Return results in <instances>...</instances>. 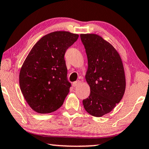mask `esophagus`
Wrapping results in <instances>:
<instances>
[{
	"mask_svg": "<svg viewBox=\"0 0 149 149\" xmlns=\"http://www.w3.org/2000/svg\"><path fill=\"white\" fill-rule=\"evenodd\" d=\"M80 84H81V81L79 80L75 81L74 82H73V86H74V87H76V86H79Z\"/></svg>",
	"mask_w": 149,
	"mask_h": 149,
	"instance_id": "esophagus-1",
	"label": "esophagus"
}]
</instances>
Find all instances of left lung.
Returning a JSON list of instances; mask_svg holds the SVG:
<instances>
[{"mask_svg":"<svg viewBox=\"0 0 149 149\" xmlns=\"http://www.w3.org/2000/svg\"><path fill=\"white\" fill-rule=\"evenodd\" d=\"M88 67L86 79L90 94L83 100L85 110L101 117L111 112L123 98L126 88L123 63L110 43L96 34H81Z\"/></svg>","mask_w":149,"mask_h":149,"instance_id":"obj_1","label":"left lung"}]
</instances>
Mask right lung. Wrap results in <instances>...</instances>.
<instances>
[{
	"label": "right lung",
	"instance_id": "1",
	"mask_svg": "<svg viewBox=\"0 0 149 149\" xmlns=\"http://www.w3.org/2000/svg\"><path fill=\"white\" fill-rule=\"evenodd\" d=\"M79 35L55 31L33 46L22 65L19 85L26 102L39 114H47L63 105L70 92L64 55Z\"/></svg>",
	"mask_w": 149,
	"mask_h": 149
}]
</instances>
